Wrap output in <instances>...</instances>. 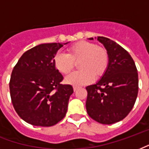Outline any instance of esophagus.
<instances>
[{"label": "esophagus", "instance_id": "34e87169", "mask_svg": "<svg viewBox=\"0 0 149 149\" xmlns=\"http://www.w3.org/2000/svg\"><path fill=\"white\" fill-rule=\"evenodd\" d=\"M78 88H79V87H77V86H73V90H74V91H77Z\"/></svg>", "mask_w": 149, "mask_h": 149}]
</instances>
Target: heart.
Listing matches in <instances>:
<instances>
[{
    "label": "heart",
    "instance_id": "b5f03b06",
    "mask_svg": "<svg viewBox=\"0 0 149 149\" xmlns=\"http://www.w3.org/2000/svg\"><path fill=\"white\" fill-rule=\"evenodd\" d=\"M81 69L67 76L65 82L80 86L91 83L95 77L100 78L108 69L109 54L106 48L88 41H80L69 48V54L58 53L54 56V65L58 71L68 74L79 61Z\"/></svg>",
    "mask_w": 149,
    "mask_h": 149
}]
</instances>
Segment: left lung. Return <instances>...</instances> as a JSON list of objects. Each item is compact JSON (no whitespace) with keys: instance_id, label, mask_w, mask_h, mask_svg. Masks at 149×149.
Returning <instances> with one entry per match:
<instances>
[{"instance_id":"1","label":"left lung","mask_w":149,"mask_h":149,"mask_svg":"<svg viewBox=\"0 0 149 149\" xmlns=\"http://www.w3.org/2000/svg\"><path fill=\"white\" fill-rule=\"evenodd\" d=\"M97 39L107 50L110 61L101 80L86 87V109L92 119L110 125L124 119L133 107L138 93V73L134 61L123 47L105 37Z\"/></svg>"}]
</instances>
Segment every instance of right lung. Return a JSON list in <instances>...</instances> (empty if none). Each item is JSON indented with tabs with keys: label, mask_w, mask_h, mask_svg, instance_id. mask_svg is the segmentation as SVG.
<instances>
[{
	"label": "right lung",
	"mask_w": 149,
	"mask_h": 149,
	"mask_svg": "<svg viewBox=\"0 0 149 149\" xmlns=\"http://www.w3.org/2000/svg\"><path fill=\"white\" fill-rule=\"evenodd\" d=\"M61 43H44L28 49L14 66L9 82L15 111L22 119L36 126H52L64 118L70 84L56 69L54 56Z\"/></svg>",
	"instance_id": "add662e5"
}]
</instances>
